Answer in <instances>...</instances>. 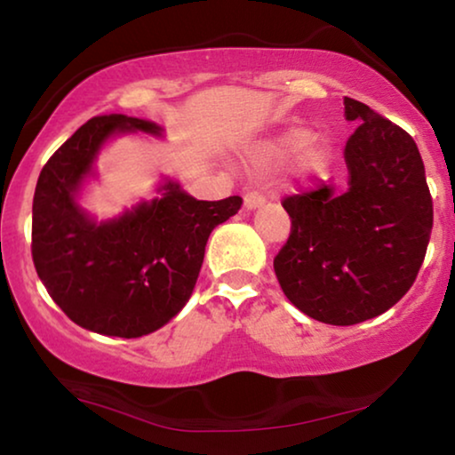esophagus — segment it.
<instances>
[{"mask_svg": "<svg viewBox=\"0 0 455 455\" xmlns=\"http://www.w3.org/2000/svg\"><path fill=\"white\" fill-rule=\"evenodd\" d=\"M265 201H267V196H265L263 192H259V190H248V192H245V196H243L245 210H257V207L263 205Z\"/></svg>", "mask_w": 455, "mask_h": 455, "instance_id": "obj_1", "label": "esophagus"}]
</instances>
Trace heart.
Returning <instances> with one entry per match:
<instances>
[{
	"instance_id": "1",
	"label": "heart",
	"mask_w": 455,
	"mask_h": 455,
	"mask_svg": "<svg viewBox=\"0 0 455 455\" xmlns=\"http://www.w3.org/2000/svg\"><path fill=\"white\" fill-rule=\"evenodd\" d=\"M297 151H301L297 160L301 173L316 175L329 164V145L325 140H310V132L306 128H291L282 132L263 149L260 158L265 162H282Z\"/></svg>"
}]
</instances>
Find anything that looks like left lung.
Returning a JSON list of instances; mask_svg holds the SVG:
<instances>
[{"instance_id":"obj_1","label":"left lung","mask_w":455,"mask_h":455,"mask_svg":"<svg viewBox=\"0 0 455 455\" xmlns=\"http://www.w3.org/2000/svg\"><path fill=\"white\" fill-rule=\"evenodd\" d=\"M359 126L344 148L336 188L284 196L291 235L274 259L291 304L329 325H357L398 304L424 263L432 196L415 140L368 104L344 98Z\"/></svg>"}]
</instances>
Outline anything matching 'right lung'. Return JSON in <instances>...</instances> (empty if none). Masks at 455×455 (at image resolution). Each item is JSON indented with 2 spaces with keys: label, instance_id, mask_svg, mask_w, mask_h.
I'll return each mask as SVG.
<instances>
[{
  "label": "right lung",
  "instance_id": "1",
  "mask_svg": "<svg viewBox=\"0 0 455 455\" xmlns=\"http://www.w3.org/2000/svg\"><path fill=\"white\" fill-rule=\"evenodd\" d=\"M156 124L98 115L43 166L34 192L31 257L38 278L70 321L90 331L140 338L169 323L195 289L210 233L242 207V196L196 201L177 184L111 222L96 224L75 203L102 143Z\"/></svg>",
  "mask_w": 455,
  "mask_h": 455
}]
</instances>
